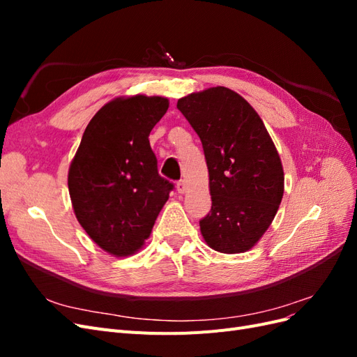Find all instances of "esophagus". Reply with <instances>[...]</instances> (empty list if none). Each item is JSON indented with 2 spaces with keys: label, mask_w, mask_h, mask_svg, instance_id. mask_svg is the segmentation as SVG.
Returning a JSON list of instances; mask_svg holds the SVG:
<instances>
[{
  "label": "esophagus",
  "mask_w": 357,
  "mask_h": 357,
  "mask_svg": "<svg viewBox=\"0 0 357 357\" xmlns=\"http://www.w3.org/2000/svg\"><path fill=\"white\" fill-rule=\"evenodd\" d=\"M186 189H188V185H186L185 180L177 181V192H178V193H185Z\"/></svg>",
  "instance_id": "1"
}]
</instances>
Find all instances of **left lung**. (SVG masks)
Listing matches in <instances>:
<instances>
[{"label": "left lung", "mask_w": 357, "mask_h": 357, "mask_svg": "<svg viewBox=\"0 0 357 357\" xmlns=\"http://www.w3.org/2000/svg\"><path fill=\"white\" fill-rule=\"evenodd\" d=\"M201 138L211 211L199 220L213 250L244 253L273 223L284 192L282 159L262 119L241 95L218 86L177 101Z\"/></svg>", "instance_id": "obj_1"}]
</instances>
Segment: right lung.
Here are the masks:
<instances>
[{"instance_id": "obj_1", "label": "right lung", "mask_w": 357, "mask_h": 357, "mask_svg": "<svg viewBox=\"0 0 357 357\" xmlns=\"http://www.w3.org/2000/svg\"><path fill=\"white\" fill-rule=\"evenodd\" d=\"M164 96L116 98L86 126L68 171L73 208L82 228L102 250L134 255L150 236L174 189L159 176L149 143L168 110Z\"/></svg>"}]
</instances>
